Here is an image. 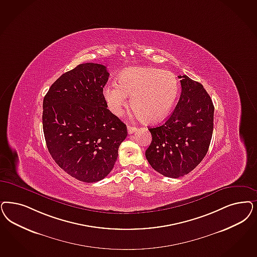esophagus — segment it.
Listing matches in <instances>:
<instances>
[{
  "mask_svg": "<svg viewBox=\"0 0 257 257\" xmlns=\"http://www.w3.org/2000/svg\"><path fill=\"white\" fill-rule=\"evenodd\" d=\"M136 130H137V128H136L135 126H130V125H128V126H127V131H128V134H129V135L135 133V132H136Z\"/></svg>",
  "mask_w": 257,
  "mask_h": 257,
  "instance_id": "obj_1",
  "label": "esophagus"
}]
</instances>
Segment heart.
I'll return each mask as SVG.
<instances>
[{
  "label": "heart",
  "instance_id": "obj_1",
  "mask_svg": "<svg viewBox=\"0 0 257 257\" xmlns=\"http://www.w3.org/2000/svg\"><path fill=\"white\" fill-rule=\"evenodd\" d=\"M179 93L177 76L155 67H131L120 73L117 83H107L103 97L109 110L120 115L131 97V107L140 119L155 123L164 119L176 103Z\"/></svg>",
  "mask_w": 257,
  "mask_h": 257
}]
</instances>
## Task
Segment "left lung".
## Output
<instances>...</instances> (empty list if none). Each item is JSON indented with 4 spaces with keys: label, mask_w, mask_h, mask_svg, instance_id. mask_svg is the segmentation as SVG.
I'll return each instance as SVG.
<instances>
[{
    "label": "left lung",
    "mask_w": 257,
    "mask_h": 257,
    "mask_svg": "<svg viewBox=\"0 0 257 257\" xmlns=\"http://www.w3.org/2000/svg\"><path fill=\"white\" fill-rule=\"evenodd\" d=\"M181 95L165 123L149 128L152 142L145 152L152 168L162 176L183 177L202 161L213 130L212 99L203 85L178 76Z\"/></svg>",
    "instance_id": "8db88e82"
}]
</instances>
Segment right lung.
Instances as JSON below:
<instances>
[{
    "instance_id": "right-lung-1",
    "label": "right lung",
    "mask_w": 257,
    "mask_h": 257,
    "mask_svg": "<svg viewBox=\"0 0 257 257\" xmlns=\"http://www.w3.org/2000/svg\"><path fill=\"white\" fill-rule=\"evenodd\" d=\"M106 67L81 63L54 82L43 103L45 142L55 162L76 179L93 183L114 168L126 125L107 109Z\"/></svg>"
}]
</instances>
